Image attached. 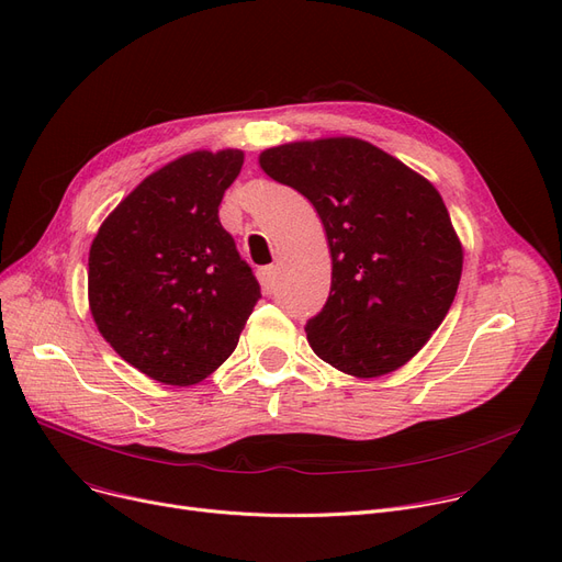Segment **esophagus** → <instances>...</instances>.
I'll return each mask as SVG.
<instances>
[{"mask_svg": "<svg viewBox=\"0 0 562 562\" xmlns=\"http://www.w3.org/2000/svg\"><path fill=\"white\" fill-rule=\"evenodd\" d=\"M258 279L265 288L267 295H272L277 290V283H279V267L277 265H267V267H260L258 269Z\"/></svg>", "mask_w": 562, "mask_h": 562, "instance_id": "esophagus-1", "label": "esophagus"}]
</instances>
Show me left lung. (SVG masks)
I'll list each match as a JSON object with an SVG mask.
<instances>
[{
  "label": "left lung",
  "mask_w": 562,
  "mask_h": 562,
  "mask_svg": "<svg viewBox=\"0 0 562 562\" xmlns=\"http://www.w3.org/2000/svg\"><path fill=\"white\" fill-rule=\"evenodd\" d=\"M260 168L311 200L329 241L331 288L306 321L321 359L357 378L403 367L450 311L463 254L440 193L364 140L290 143Z\"/></svg>",
  "instance_id": "8db88e82"
}]
</instances>
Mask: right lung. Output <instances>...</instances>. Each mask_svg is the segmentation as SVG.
Listing matches in <instances>:
<instances>
[{"label":"right lung","instance_id":"obj_1","mask_svg":"<svg viewBox=\"0 0 562 562\" xmlns=\"http://www.w3.org/2000/svg\"><path fill=\"white\" fill-rule=\"evenodd\" d=\"M241 164L239 149H223L164 166L122 200L89 249L99 331L159 383L184 387L218 369L262 297L218 221Z\"/></svg>","mask_w":562,"mask_h":562}]
</instances>
